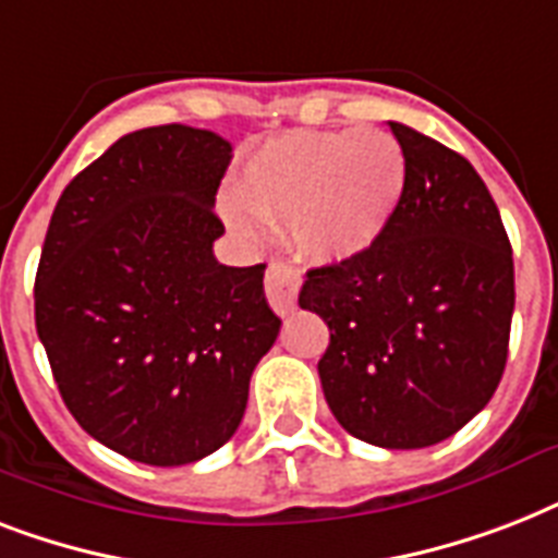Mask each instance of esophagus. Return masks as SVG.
<instances>
[{
    "label": "esophagus",
    "instance_id": "esophagus-1",
    "mask_svg": "<svg viewBox=\"0 0 558 558\" xmlns=\"http://www.w3.org/2000/svg\"><path fill=\"white\" fill-rule=\"evenodd\" d=\"M298 289H301V275L287 263H269L266 269V298L271 310L278 315H289L295 310Z\"/></svg>",
    "mask_w": 558,
    "mask_h": 558
}]
</instances>
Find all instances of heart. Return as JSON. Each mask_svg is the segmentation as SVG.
<instances>
[{"label": "heart", "instance_id": "b5f03b06", "mask_svg": "<svg viewBox=\"0 0 558 558\" xmlns=\"http://www.w3.org/2000/svg\"><path fill=\"white\" fill-rule=\"evenodd\" d=\"M405 179V150L388 130H292L248 156L226 219L243 240L287 222L304 257L344 263L385 234Z\"/></svg>", "mask_w": 558, "mask_h": 558}]
</instances>
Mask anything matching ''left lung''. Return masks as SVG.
Returning <instances> with one entry per match:
<instances>
[{
  "instance_id": "obj_1",
  "label": "left lung",
  "mask_w": 558,
  "mask_h": 558,
  "mask_svg": "<svg viewBox=\"0 0 558 558\" xmlns=\"http://www.w3.org/2000/svg\"><path fill=\"white\" fill-rule=\"evenodd\" d=\"M408 179L385 234L306 271L301 310L330 327L318 362L341 428L381 449H425L493 399L507 365L515 271L484 179L460 153L390 121Z\"/></svg>"
}]
</instances>
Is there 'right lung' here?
I'll list each match as a JSON object with an SVG mask.
<instances>
[{"label": "right lung", "instance_id": "obj_1", "mask_svg": "<svg viewBox=\"0 0 558 558\" xmlns=\"http://www.w3.org/2000/svg\"><path fill=\"white\" fill-rule=\"evenodd\" d=\"M231 144L135 130L65 185L34 280L37 336L86 434L138 463L226 446L280 332L257 266H222L214 214Z\"/></svg>", "mask_w": 558, "mask_h": 558}]
</instances>
